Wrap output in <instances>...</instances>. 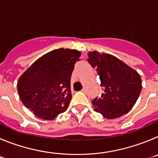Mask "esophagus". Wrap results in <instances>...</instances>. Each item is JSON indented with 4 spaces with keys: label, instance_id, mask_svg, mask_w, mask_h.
<instances>
[{
    "label": "esophagus",
    "instance_id": "esophagus-1",
    "mask_svg": "<svg viewBox=\"0 0 158 158\" xmlns=\"http://www.w3.org/2000/svg\"><path fill=\"white\" fill-rule=\"evenodd\" d=\"M81 92H82V93H85L86 89H85V88H83V89H82V90H81Z\"/></svg>",
    "mask_w": 158,
    "mask_h": 158
}]
</instances>
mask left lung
<instances>
[{
  "instance_id": "8db88e82",
  "label": "left lung",
  "mask_w": 158,
  "mask_h": 158,
  "mask_svg": "<svg viewBox=\"0 0 158 158\" xmlns=\"http://www.w3.org/2000/svg\"><path fill=\"white\" fill-rule=\"evenodd\" d=\"M88 62L96 67L104 93L92 101L94 111L112 119L125 115L134 107L142 91L139 73L111 54L91 51Z\"/></svg>"
}]
</instances>
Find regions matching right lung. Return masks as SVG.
Returning a JSON list of instances; mask_svg holds the SVG:
<instances>
[{
    "label": "right lung",
    "instance_id": "obj_1",
    "mask_svg": "<svg viewBox=\"0 0 158 158\" xmlns=\"http://www.w3.org/2000/svg\"><path fill=\"white\" fill-rule=\"evenodd\" d=\"M81 55L77 50L56 49L38 58L19 77V98L35 116L53 120L69 107L70 77Z\"/></svg>",
    "mask_w": 158,
    "mask_h": 158
}]
</instances>
